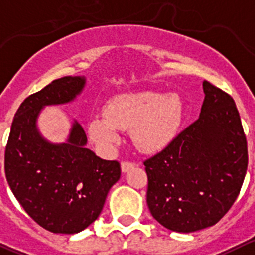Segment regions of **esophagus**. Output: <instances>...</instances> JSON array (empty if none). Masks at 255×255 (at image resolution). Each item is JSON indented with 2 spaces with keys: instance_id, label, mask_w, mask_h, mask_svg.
Returning <instances> with one entry per match:
<instances>
[{
  "instance_id": "obj_1",
  "label": "esophagus",
  "mask_w": 255,
  "mask_h": 255,
  "mask_svg": "<svg viewBox=\"0 0 255 255\" xmlns=\"http://www.w3.org/2000/svg\"><path fill=\"white\" fill-rule=\"evenodd\" d=\"M134 166H136V164H134V162L124 161L121 162V171H123V173H128V171H129L130 169L134 168Z\"/></svg>"
}]
</instances>
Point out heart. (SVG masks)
<instances>
[{
	"instance_id": "b5f03b06",
	"label": "heart",
	"mask_w": 255,
	"mask_h": 255,
	"mask_svg": "<svg viewBox=\"0 0 255 255\" xmlns=\"http://www.w3.org/2000/svg\"><path fill=\"white\" fill-rule=\"evenodd\" d=\"M104 115L87 124L89 135L103 150L120 141V130L131 129L132 141L142 151L152 152L168 146L175 137L183 119V101L176 94L135 91L116 95L108 101Z\"/></svg>"
}]
</instances>
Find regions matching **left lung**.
I'll use <instances>...</instances> for the list:
<instances>
[{"instance_id":"left-lung-1","label":"left lung","mask_w":255,"mask_h":255,"mask_svg":"<svg viewBox=\"0 0 255 255\" xmlns=\"http://www.w3.org/2000/svg\"><path fill=\"white\" fill-rule=\"evenodd\" d=\"M198 120L144 162L146 203L162 227L193 233L219 222L243 185L248 147L232 96L203 82Z\"/></svg>"}]
</instances>
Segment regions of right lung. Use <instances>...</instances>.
Instances as JSON below:
<instances>
[{"label":"right lung","mask_w":255,"mask_h":255,"mask_svg":"<svg viewBox=\"0 0 255 255\" xmlns=\"http://www.w3.org/2000/svg\"><path fill=\"white\" fill-rule=\"evenodd\" d=\"M85 85L84 76H65L25 99L14 114L4 152V173L14 198L38 225L60 234H75L95 222L121 174L118 161L87 149L86 134L76 120L60 144L38 130L45 106L71 103Z\"/></svg>","instance_id":"obj_1"}]
</instances>
